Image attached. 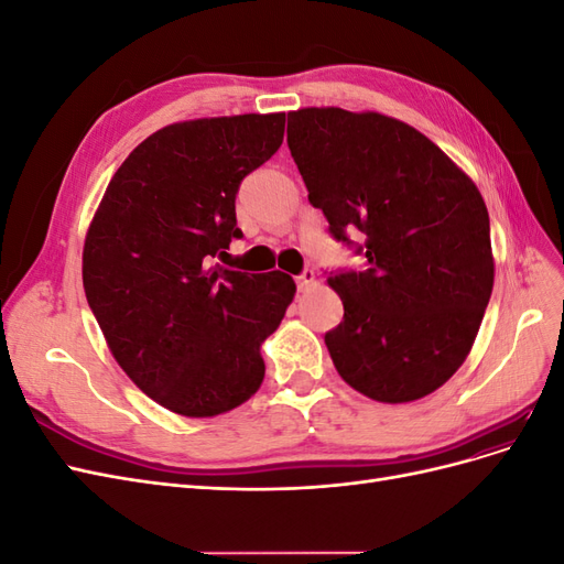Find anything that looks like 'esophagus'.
I'll use <instances>...</instances> for the list:
<instances>
[{"label":"esophagus","instance_id":"34e87169","mask_svg":"<svg viewBox=\"0 0 564 564\" xmlns=\"http://www.w3.org/2000/svg\"><path fill=\"white\" fill-rule=\"evenodd\" d=\"M315 284H317V278H315V272H313V270H305L303 275L296 280L299 292H308V289H313Z\"/></svg>","mask_w":564,"mask_h":564}]
</instances>
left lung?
Here are the masks:
<instances>
[{
    "label": "left lung",
    "instance_id": "obj_1",
    "mask_svg": "<svg viewBox=\"0 0 564 564\" xmlns=\"http://www.w3.org/2000/svg\"><path fill=\"white\" fill-rule=\"evenodd\" d=\"M289 124V150L329 232L365 240V268L327 278L344 301V322L324 334L336 371L377 402L431 395L464 365L491 296L480 191L395 117L301 108Z\"/></svg>",
    "mask_w": 564,
    "mask_h": 564
}]
</instances>
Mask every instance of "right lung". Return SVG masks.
<instances>
[{"mask_svg": "<svg viewBox=\"0 0 564 564\" xmlns=\"http://www.w3.org/2000/svg\"><path fill=\"white\" fill-rule=\"evenodd\" d=\"M284 112L169 124L135 145L91 218L82 282L106 344L148 398L181 416L226 414L261 388V344L296 284L216 256L242 237L235 195L275 155Z\"/></svg>", "mask_w": 564, "mask_h": 564, "instance_id": "right-lung-1", "label": "right lung"}]
</instances>
